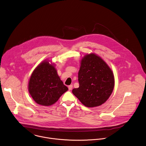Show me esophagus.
I'll return each instance as SVG.
<instances>
[{
	"label": "esophagus",
	"mask_w": 146,
	"mask_h": 146,
	"mask_svg": "<svg viewBox=\"0 0 146 146\" xmlns=\"http://www.w3.org/2000/svg\"><path fill=\"white\" fill-rule=\"evenodd\" d=\"M72 88H73V85H70L68 86V88H69V90H71L72 89Z\"/></svg>",
	"instance_id": "1"
}]
</instances>
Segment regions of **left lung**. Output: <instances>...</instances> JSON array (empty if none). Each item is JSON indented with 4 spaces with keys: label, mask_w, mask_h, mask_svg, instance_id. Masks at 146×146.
Masks as SVG:
<instances>
[{
    "label": "left lung",
    "mask_w": 146,
    "mask_h": 146,
    "mask_svg": "<svg viewBox=\"0 0 146 146\" xmlns=\"http://www.w3.org/2000/svg\"><path fill=\"white\" fill-rule=\"evenodd\" d=\"M79 88L73 94L87 107H94L105 103L111 96L115 79L112 71L99 56L94 54L81 60L78 72Z\"/></svg>",
    "instance_id": "obj_1"
}]
</instances>
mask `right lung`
Instances as JSON below:
<instances>
[{"mask_svg":"<svg viewBox=\"0 0 146 146\" xmlns=\"http://www.w3.org/2000/svg\"><path fill=\"white\" fill-rule=\"evenodd\" d=\"M28 88L34 100L44 106H51L56 103L68 90L61 81L54 66L46 61L33 71Z\"/></svg>","mask_w":146,"mask_h":146,"instance_id":"right-lung-1","label":"right lung"}]
</instances>
